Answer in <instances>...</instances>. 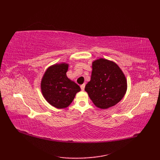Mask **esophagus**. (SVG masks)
Here are the masks:
<instances>
[{"mask_svg":"<svg viewBox=\"0 0 160 160\" xmlns=\"http://www.w3.org/2000/svg\"><path fill=\"white\" fill-rule=\"evenodd\" d=\"M80 88H81V89H82V91H84V88H85V84H82V85L80 86Z\"/></svg>","mask_w":160,"mask_h":160,"instance_id":"esophagus-1","label":"esophagus"}]
</instances>
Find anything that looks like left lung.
Masks as SVG:
<instances>
[{"label": "left lung", "instance_id": "obj_1", "mask_svg": "<svg viewBox=\"0 0 160 160\" xmlns=\"http://www.w3.org/2000/svg\"><path fill=\"white\" fill-rule=\"evenodd\" d=\"M92 69L91 80L84 90L97 107L105 109L114 106L127 91L124 74L117 64L103 58L95 60Z\"/></svg>", "mask_w": 160, "mask_h": 160}]
</instances>
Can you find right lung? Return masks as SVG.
Instances as JSON below:
<instances>
[{"label":"right lung","instance_id":"right-lung-1","mask_svg":"<svg viewBox=\"0 0 160 160\" xmlns=\"http://www.w3.org/2000/svg\"><path fill=\"white\" fill-rule=\"evenodd\" d=\"M68 67V64L61 63L49 67L41 81L44 98L58 108L67 107L72 102L76 93L80 91V87L67 78Z\"/></svg>","mask_w":160,"mask_h":160}]
</instances>
